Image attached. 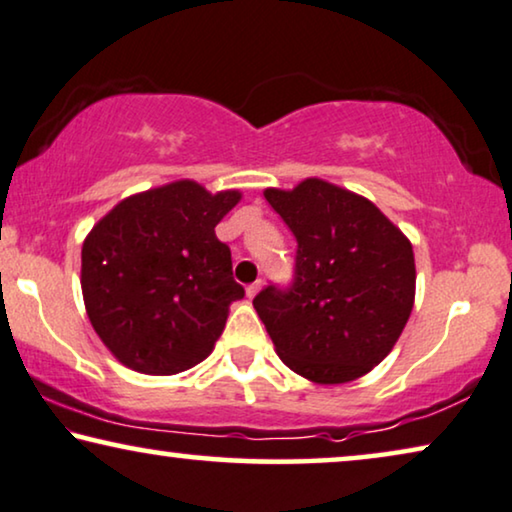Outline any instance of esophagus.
<instances>
[{
    "label": "esophagus",
    "instance_id": "34e87169",
    "mask_svg": "<svg viewBox=\"0 0 512 512\" xmlns=\"http://www.w3.org/2000/svg\"><path fill=\"white\" fill-rule=\"evenodd\" d=\"M259 287H262V280H255V283H250V285L246 287V294H248V297H250V299H253V297H255V294L259 292Z\"/></svg>",
    "mask_w": 512,
    "mask_h": 512
}]
</instances>
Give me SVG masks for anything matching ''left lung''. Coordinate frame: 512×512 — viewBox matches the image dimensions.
<instances>
[{
    "label": "left lung",
    "mask_w": 512,
    "mask_h": 512,
    "mask_svg": "<svg viewBox=\"0 0 512 512\" xmlns=\"http://www.w3.org/2000/svg\"><path fill=\"white\" fill-rule=\"evenodd\" d=\"M264 197L297 239L292 283L253 299L278 357L322 385L364 376L413 311V246L369 199L320 178Z\"/></svg>",
    "instance_id": "obj_1"
}]
</instances>
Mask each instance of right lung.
<instances>
[{"instance_id": "right-lung-1", "label": "right lung", "mask_w": 512, "mask_h": 512, "mask_svg": "<svg viewBox=\"0 0 512 512\" xmlns=\"http://www.w3.org/2000/svg\"><path fill=\"white\" fill-rule=\"evenodd\" d=\"M239 199L178 181L120 201L92 227L81 253L85 308L129 369L171 376L211 355L229 304L246 294L215 236Z\"/></svg>"}]
</instances>
